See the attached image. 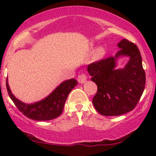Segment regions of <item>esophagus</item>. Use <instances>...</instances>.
Wrapping results in <instances>:
<instances>
[{
	"label": "esophagus",
	"mask_w": 156,
	"mask_h": 156,
	"mask_svg": "<svg viewBox=\"0 0 156 156\" xmlns=\"http://www.w3.org/2000/svg\"><path fill=\"white\" fill-rule=\"evenodd\" d=\"M87 80V76L86 74H80L78 77V80L80 83H84Z\"/></svg>",
	"instance_id": "1"
}]
</instances>
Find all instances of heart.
<instances>
[{"label": "heart", "mask_w": 156, "mask_h": 156, "mask_svg": "<svg viewBox=\"0 0 156 156\" xmlns=\"http://www.w3.org/2000/svg\"><path fill=\"white\" fill-rule=\"evenodd\" d=\"M105 53V51L104 48L99 47L98 49L96 50L95 52H94V59H96V60L101 59L102 57L104 55Z\"/></svg>", "instance_id": "b5f03b06"}]
</instances>
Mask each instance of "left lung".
<instances>
[{"label": "left lung", "instance_id": "left-lung-1", "mask_svg": "<svg viewBox=\"0 0 156 156\" xmlns=\"http://www.w3.org/2000/svg\"><path fill=\"white\" fill-rule=\"evenodd\" d=\"M117 46L120 50L114 56L87 67L91 80L98 86L92 103L104 116H119L133 110L145 87V72L139 48L125 39ZM123 56L129 57V60L124 68L117 69L116 61Z\"/></svg>", "mask_w": 156, "mask_h": 156}]
</instances>
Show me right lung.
<instances>
[{"mask_svg": "<svg viewBox=\"0 0 156 156\" xmlns=\"http://www.w3.org/2000/svg\"><path fill=\"white\" fill-rule=\"evenodd\" d=\"M78 84L76 79L64 80L49 95L38 102L28 104L16 98L12 93L6 79V89L12 101L20 112L29 119L37 121L51 120L59 117L63 112L68 94Z\"/></svg>", "mask_w": 156, "mask_h": 156, "instance_id": "right-lung-1", "label": "right lung"}]
</instances>
